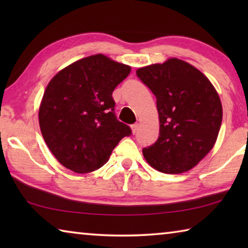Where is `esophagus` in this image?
Wrapping results in <instances>:
<instances>
[{
	"label": "esophagus",
	"instance_id": "obj_1",
	"mask_svg": "<svg viewBox=\"0 0 248 248\" xmlns=\"http://www.w3.org/2000/svg\"><path fill=\"white\" fill-rule=\"evenodd\" d=\"M131 130H132V133H133V134L137 133L138 130H139V124H132V125H131Z\"/></svg>",
	"mask_w": 248,
	"mask_h": 248
}]
</instances>
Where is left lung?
I'll use <instances>...</instances> for the list:
<instances>
[{
	"mask_svg": "<svg viewBox=\"0 0 248 248\" xmlns=\"http://www.w3.org/2000/svg\"><path fill=\"white\" fill-rule=\"evenodd\" d=\"M137 77L156 97L159 136L142 150L158 171L191 170L215 145L222 123V105L211 82L195 66L171 58L137 70Z\"/></svg>",
	"mask_w": 248,
	"mask_h": 248,
	"instance_id": "obj_1",
	"label": "left lung"
}]
</instances>
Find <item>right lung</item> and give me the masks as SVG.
Wrapping results in <instances>:
<instances>
[{
	"label": "right lung",
	"mask_w": 248,
	"mask_h": 248,
	"mask_svg": "<svg viewBox=\"0 0 248 248\" xmlns=\"http://www.w3.org/2000/svg\"><path fill=\"white\" fill-rule=\"evenodd\" d=\"M131 68L104 54L81 59L49 82L39 108V125L49 150L75 173H90L108 161L131 134L117 119L112 92Z\"/></svg>",
	"instance_id": "1"
}]
</instances>
